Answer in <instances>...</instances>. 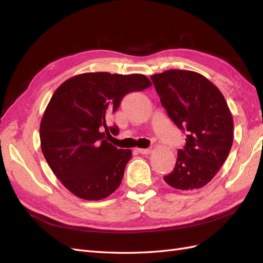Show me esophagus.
Segmentation results:
<instances>
[{
  "label": "esophagus",
  "instance_id": "34e87169",
  "mask_svg": "<svg viewBox=\"0 0 263 263\" xmlns=\"http://www.w3.org/2000/svg\"><path fill=\"white\" fill-rule=\"evenodd\" d=\"M137 151H138L139 154H141V155H149L151 153V149L150 148H147V149L139 148V149H137Z\"/></svg>",
  "mask_w": 263,
  "mask_h": 263
}]
</instances>
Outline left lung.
Segmentation results:
<instances>
[{
	"instance_id": "obj_1",
	"label": "left lung",
	"mask_w": 263,
	"mask_h": 263,
	"mask_svg": "<svg viewBox=\"0 0 263 263\" xmlns=\"http://www.w3.org/2000/svg\"><path fill=\"white\" fill-rule=\"evenodd\" d=\"M150 78L168 116L186 134L176 166L163 180L177 190L201 189L219 171L233 145L234 122L224 95L193 71L166 70Z\"/></svg>"
}]
</instances>
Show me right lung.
Wrapping results in <instances>:
<instances>
[{
  "label": "right lung",
  "instance_id": "right-lung-1",
  "mask_svg": "<svg viewBox=\"0 0 263 263\" xmlns=\"http://www.w3.org/2000/svg\"><path fill=\"white\" fill-rule=\"evenodd\" d=\"M151 85L144 74L89 72L68 79L54 91L41 123V146L50 169L76 196L99 201L119 186L130 149L107 141L116 125L107 119L126 94Z\"/></svg>",
  "mask_w": 263,
  "mask_h": 263
}]
</instances>
